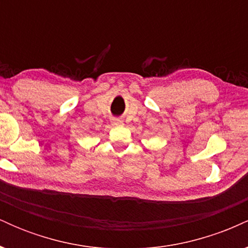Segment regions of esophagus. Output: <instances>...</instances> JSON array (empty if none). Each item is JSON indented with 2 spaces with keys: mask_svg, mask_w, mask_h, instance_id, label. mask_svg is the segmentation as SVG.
<instances>
[{
  "mask_svg": "<svg viewBox=\"0 0 248 248\" xmlns=\"http://www.w3.org/2000/svg\"><path fill=\"white\" fill-rule=\"evenodd\" d=\"M112 126H121L122 124V120H120V119H112Z\"/></svg>",
  "mask_w": 248,
  "mask_h": 248,
  "instance_id": "obj_1",
  "label": "esophagus"
}]
</instances>
